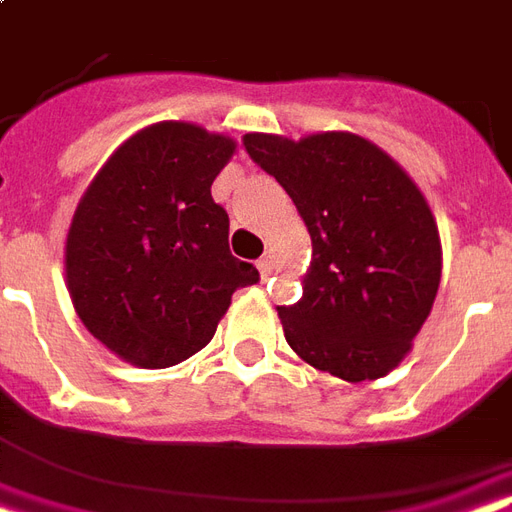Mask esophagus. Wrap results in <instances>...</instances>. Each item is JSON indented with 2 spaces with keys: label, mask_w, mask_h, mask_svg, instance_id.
I'll return each instance as SVG.
<instances>
[{
  "label": "esophagus",
  "mask_w": 512,
  "mask_h": 512,
  "mask_svg": "<svg viewBox=\"0 0 512 512\" xmlns=\"http://www.w3.org/2000/svg\"><path fill=\"white\" fill-rule=\"evenodd\" d=\"M256 267H259V275H261V278H264V280H267V278H270V275H272L270 259H261L259 264H256Z\"/></svg>",
  "instance_id": "esophagus-1"
}]
</instances>
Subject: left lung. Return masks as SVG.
<instances>
[{
	"label": "left lung",
	"instance_id": "1",
	"mask_svg": "<svg viewBox=\"0 0 512 512\" xmlns=\"http://www.w3.org/2000/svg\"><path fill=\"white\" fill-rule=\"evenodd\" d=\"M242 145L286 188L313 240L302 299L278 307L288 345L348 383L383 378L410 353L440 286L443 248L424 194L359 134L251 132Z\"/></svg>",
	"mask_w": 512,
	"mask_h": 512
}]
</instances>
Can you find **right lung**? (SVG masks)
<instances>
[{
  "instance_id": "add662e5",
  "label": "right lung",
  "mask_w": 512,
  "mask_h": 512,
  "mask_svg": "<svg viewBox=\"0 0 512 512\" xmlns=\"http://www.w3.org/2000/svg\"><path fill=\"white\" fill-rule=\"evenodd\" d=\"M237 142L161 121L96 172L64 248L75 313L129 364L164 370L213 340L232 294L259 270L229 251V215L210 186Z\"/></svg>"
}]
</instances>
